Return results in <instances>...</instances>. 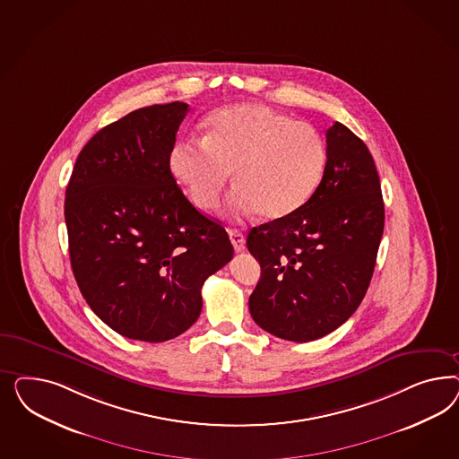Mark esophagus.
I'll return each mask as SVG.
<instances>
[{"label":"esophagus","mask_w":459,"mask_h":459,"mask_svg":"<svg viewBox=\"0 0 459 459\" xmlns=\"http://www.w3.org/2000/svg\"><path fill=\"white\" fill-rule=\"evenodd\" d=\"M229 237H230L232 246H234V249H236L237 252H242V250L246 249V238H244V234H242L240 230L230 229V230H229Z\"/></svg>","instance_id":"34e87169"}]
</instances>
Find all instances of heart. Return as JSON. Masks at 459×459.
Here are the masks:
<instances>
[{
  "label": "heart",
  "instance_id": "heart-1",
  "mask_svg": "<svg viewBox=\"0 0 459 459\" xmlns=\"http://www.w3.org/2000/svg\"><path fill=\"white\" fill-rule=\"evenodd\" d=\"M328 160L315 126L263 104L244 102L212 112L204 139H178L168 169L196 209H215L230 173L236 190L225 213L240 221L261 213L278 221L301 209L318 188Z\"/></svg>",
  "mask_w": 459,
  "mask_h": 459
}]
</instances>
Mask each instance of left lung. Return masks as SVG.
I'll return each mask as SVG.
<instances>
[{"label":"left lung","mask_w":459,"mask_h":459,"mask_svg":"<svg viewBox=\"0 0 459 459\" xmlns=\"http://www.w3.org/2000/svg\"><path fill=\"white\" fill-rule=\"evenodd\" d=\"M326 148L323 178L305 205L247 236L261 264L250 316L267 333L299 343L332 333L355 313L384 232L380 180L365 143L334 123Z\"/></svg>","instance_id":"obj_1"}]
</instances>
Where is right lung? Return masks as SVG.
<instances>
[{"label":"right lung","mask_w":459,"mask_h":459,"mask_svg":"<svg viewBox=\"0 0 459 459\" xmlns=\"http://www.w3.org/2000/svg\"><path fill=\"white\" fill-rule=\"evenodd\" d=\"M188 104H154L106 126L82 148L65 190L70 264L109 328L150 343L186 332L202 286L234 247L168 169Z\"/></svg>","instance_id":"obj_1"}]
</instances>
